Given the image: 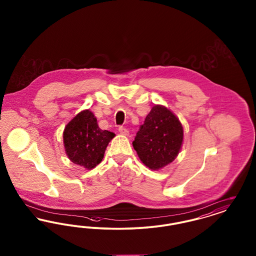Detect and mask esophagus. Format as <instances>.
<instances>
[{"mask_svg": "<svg viewBox=\"0 0 256 256\" xmlns=\"http://www.w3.org/2000/svg\"><path fill=\"white\" fill-rule=\"evenodd\" d=\"M119 132L122 135H128V130L124 126H119Z\"/></svg>", "mask_w": 256, "mask_h": 256, "instance_id": "obj_1", "label": "esophagus"}]
</instances>
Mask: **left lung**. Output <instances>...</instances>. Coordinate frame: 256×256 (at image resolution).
<instances>
[{"mask_svg": "<svg viewBox=\"0 0 256 256\" xmlns=\"http://www.w3.org/2000/svg\"><path fill=\"white\" fill-rule=\"evenodd\" d=\"M182 141L180 120L165 106H154L137 132L132 145L146 167L158 170L178 156Z\"/></svg>", "mask_w": 256, "mask_h": 256, "instance_id": "8db88e82", "label": "left lung"}]
</instances>
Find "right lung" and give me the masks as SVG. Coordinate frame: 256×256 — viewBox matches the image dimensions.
<instances>
[{
    "label": "right lung",
    "instance_id": "right-lung-1",
    "mask_svg": "<svg viewBox=\"0 0 256 256\" xmlns=\"http://www.w3.org/2000/svg\"><path fill=\"white\" fill-rule=\"evenodd\" d=\"M115 134L102 130L90 110L78 113L66 126L63 141L69 159L87 170L102 162L106 148Z\"/></svg>",
    "mask_w": 256,
    "mask_h": 256
}]
</instances>
